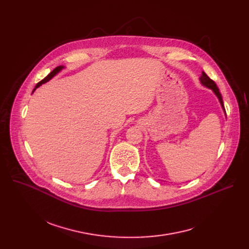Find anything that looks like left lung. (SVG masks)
Segmentation results:
<instances>
[{"label":"left lung","mask_w":249,"mask_h":249,"mask_svg":"<svg viewBox=\"0 0 249 249\" xmlns=\"http://www.w3.org/2000/svg\"><path fill=\"white\" fill-rule=\"evenodd\" d=\"M199 80H200V83H201L204 87H206V88L212 89L213 92H214V93L216 94V96L218 97V99H219V101H220V103H221V106H222V108H223L224 112L226 113V110H225V107H224L223 98H222V94H221V92L219 91V89H218L217 85L215 84V82L213 81V80H211V79L206 75V73H204V72H202V75H201V77H200Z\"/></svg>","instance_id":"8db88e82"}]
</instances>
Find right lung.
I'll list each match as a JSON object with an SVG mask.
<instances>
[{
    "label": "right lung",
    "instance_id": "1",
    "mask_svg": "<svg viewBox=\"0 0 249 249\" xmlns=\"http://www.w3.org/2000/svg\"><path fill=\"white\" fill-rule=\"evenodd\" d=\"M64 69V66H58V67H56L53 71H52V72L47 76V77H45L41 82H39L36 86H35V88H34V89L32 90V92L35 90V89H36L37 88H39L41 85H43V84H45V83H47V82H49L53 77H55L59 72H61V71Z\"/></svg>",
    "mask_w": 249,
    "mask_h": 249
}]
</instances>
